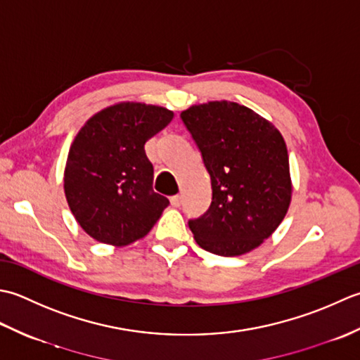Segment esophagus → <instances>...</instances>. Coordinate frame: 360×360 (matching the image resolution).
<instances>
[{"mask_svg": "<svg viewBox=\"0 0 360 360\" xmlns=\"http://www.w3.org/2000/svg\"><path fill=\"white\" fill-rule=\"evenodd\" d=\"M171 205L174 208H179L181 205V195H172L171 197Z\"/></svg>", "mask_w": 360, "mask_h": 360, "instance_id": "34e87169", "label": "esophagus"}]
</instances>
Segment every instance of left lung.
Instances as JSON below:
<instances>
[{
  "mask_svg": "<svg viewBox=\"0 0 360 360\" xmlns=\"http://www.w3.org/2000/svg\"><path fill=\"white\" fill-rule=\"evenodd\" d=\"M211 179V207L189 222L203 250L240 256L270 238L288 214L292 179L281 131L252 108L210 101L183 110Z\"/></svg>",
  "mask_w": 360,
  "mask_h": 360,
  "instance_id": "obj_1",
  "label": "left lung"
}]
</instances>
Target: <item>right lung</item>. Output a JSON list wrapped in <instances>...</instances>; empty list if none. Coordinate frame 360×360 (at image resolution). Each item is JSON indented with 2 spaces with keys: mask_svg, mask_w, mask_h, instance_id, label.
Listing matches in <instances>:
<instances>
[{
  "mask_svg": "<svg viewBox=\"0 0 360 360\" xmlns=\"http://www.w3.org/2000/svg\"><path fill=\"white\" fill-rule=\"evenodd\" d=\"M174 118L172 110L118 102L88 120L71 143L63 189L77 224L94 240L126 247L143 239L169 200L152 188L144 144Z\"/></svg>",
  "mask_w": 360,
  "mask_h": 360,
  "instance_id": "obj_1",
  "label": "right lung"
}]
</instances>
